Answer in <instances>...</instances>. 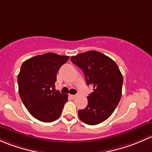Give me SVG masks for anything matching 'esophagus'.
I'll list each match as a JSON object with an SVG mask.
<instances>
[{"mask_svg":"<svg viewBox=\"0 0 152 152\" xmlns=\"http://www.w3.org/2000/svg\"><path fill=\"white\" fill-rule=\"evenodd\" d=\"M70 97H71L72 99H75L77 97V95H70Z\"/></svg>","mask_w":152,"mask_h":152,"instance_id":"34e87169","label":"esophagus"}]
</instances>
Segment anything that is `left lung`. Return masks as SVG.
Listing matches in <instances>:
<instances>
[{
    "label": "left lung",
    "mask_w": 152,
    "mask_h": 152,
    "mask_svg": "<svg viewBox=\"0 0 152 152\" xmlns=\"http://www.w3.org/2000/svg\"><path fill=\"white\" fill-rule=\"evenodd\" d=\"M71 61L83 72L87 85L94 88L87 97V107L78 110L80 119L89 125L103 122L121 99L123 76L118 65L108 56L95 50L72 56Z\"/></svg>",
    "instance_id": "8db88e82"
}]
</instances>
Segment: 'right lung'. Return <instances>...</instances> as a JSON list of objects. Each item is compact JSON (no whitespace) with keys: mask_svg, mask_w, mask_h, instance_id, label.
Wrapping results in <instances>:
<instances>
[{"mask_svg":"<svg viewBox=\"0 0 152 152\" xmlns=\"http://www.w3.org/2000/svg\"><path fill=\"white\" fill-rule=\"evenodd\" d=\"M69 56L39 55L23 63L18 76L19 94L31 115L43 122L59 118L68 95L55 91L56 73Z\"/></svg>","mask_w":152,"mask_h":152,"instance_id":"right-lung-1","label":"right lung"}]
</instances>
